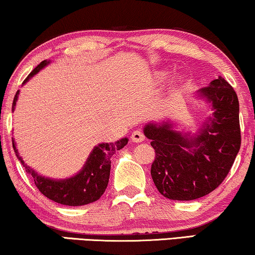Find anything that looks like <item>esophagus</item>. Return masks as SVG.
<instances>
[{
    "mask_svg": "<svg viewBox=\"0 0 255 255\" xmlns=\"http://www.w3.org/2000/svg\"><path fill=\"white\" fill-rule=\"evenodd\" d=\"M131 140L133 142H141L145 140V135L141 131H133V133L131 134Z\"/></svg>",
    "mask_w": 255,
    "mask_h": 255,
    "instance_id": "obj_1",
    "label": "esophagus"
}]
</instances>
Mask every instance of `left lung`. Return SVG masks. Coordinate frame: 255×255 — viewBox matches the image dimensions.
Here are the masks:
<instances>
[{"label":"left lung","instance_id":"left-lung-1","mask_svg":"<svg viewBox=\"0 0 255 255\" xmlns=\"http://www.w3.org/2000/svg\"><path fill=\"white\" fill-rule=\"evenodd\" d=\"M194 97L213 112L195 133L177 131L170 121L149 122L143 128L155 149L153 182L171 200L209 194L226 178L241 148L239 102L231 85L220 76Z\"/></svg>","mask_w":255,"mask_h":255}]
</instances>
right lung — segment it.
Masks as SVG:
<instances>
[{
    "label": "right lung",
    "mask_w": 255,
    "mask_h": 255,
    "mask_svg": "<svg viewBox=\"0 0 255 255\" xmlns=\"http://www.w3.org/2000/svg\"><path fill=\"white\" fill-rule=\"evenodd\" d=\"M50 63V61H43L40 63L24 80L23 85L26 84L33 76H35L40 70ZM19 91H17L12 102V110H14L18 100ZM128 138L117 140L116 142H102L95 146L91 154L88 155L84 167L75 176L64 179H53L49 177L39 175L34 169L25 163L18 153L16 143L12 139V146L16 156L23 164L27 173L34 179L35 186L39 191L50 200L65 206H84L99 200L106 191L109 182L110 175V158L116 150H120L127 145Z\"/></svg>",
    "instance_id": "add662e5"
}]
</instances>
